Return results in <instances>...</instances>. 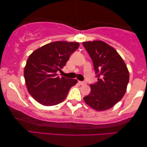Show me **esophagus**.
<instances>
[{"label": "esophagus", "mask_w": 147, "mask_h": 147, "mask_svg": "<svg viewBox=\"0 0 147 147\" xmlns=\"http://www.w3.org/2000/svg\"><path fill=\"white\" fill-rule=\"evenodd\" d=\"M78 82H79V84H80V85H85V84H86V82H84V81H79Z\"/></svg>", "instance_id": "1"}]
</instances>
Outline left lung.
Masks as SVG:
<instances>
[{"mask_svg":"<svg viewBox=\"0 0 147 147\" xmlns=\"http://www.w3.org/2000/svg\"><path fill=\"white\" fill-rule=\"evenodd\" d=\"M93 62L98 82L90 84L91 92L84 98L86 103L98 111L110 109L125 94L129 72L113 47L102 41L82 43Z\"/></svg>","mask_w":147,"mask_h":147,"instance_id":"left-lung-1","label":"left lung"}]
</instances>
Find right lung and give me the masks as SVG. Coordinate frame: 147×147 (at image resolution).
<instances>
[{"instance_id":"1","label":"right lung","mask_w":147,"mask_h":147,"mask_svg":"<svg viewBox=\"0 0 147 147\" xmlns=\"http://www.w3.org/2000/svg\"><path fill=\"white\" fill-rule=\"evenodd\" d=\"M77 42L55 41L33 51L28 58L24 70L26 86L36 101L44 106H54L65 99L77 80L59 78L66 62L79 47Z\"/></svg>"}]
</instances>
